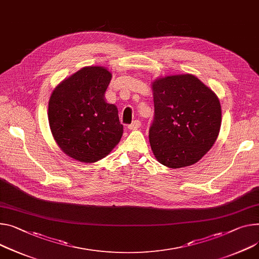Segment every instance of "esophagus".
Segmentation results:
<instances>
[{
  "label": "esophagus",
  "mask_w": 259,
  "mask_h": 259,
  "mask_svg": "<svg viewBox=\"0 0 259 259\" xmlns=\"http://www.w3.org/2000/svg\"><path fill=\"white\" fill-rule=\"evenodd\" d=\"M140 127H141V122L139 120H135L134 122H132V124L128 125V130H131V131H135V130H138Z\"/></svg>",
  "instance_id": "1"
}]
</instances>
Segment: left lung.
<instances>
[{
  "instance_id": "1",
  "label": "left lung",
  "mask_w": 259,
  "mask_h": 259,
  "mask_svg": "<svg viewBox=\"0 0 259 259\" xmlns=\"http://www.w3.org/2000/svg\"><path fill=\"white\" fill-rule=\"evenodd\" d=\"M154 120L149 142L158 163L176 169L196 164L212 147L222 121L215 93L190 73L152 82Z\"/></svg>"
}]
</instances>
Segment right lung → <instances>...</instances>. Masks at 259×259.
<instances>
[{
	"instance_id": "obj_1",
	"label": "right lung",
	"mask_w": 259,
	"mask_h": 259,
	"mask_svg": "<svg viewBox=\"0 0 259 259\" xmlns=\"http://www.w3.org/2000/svg\"><path fill=\"white\" fill-rule=\"evenodd\" d=\"M111 78L104 66H86L63 79L51 94L48 117L54 140L75 161L102 160L122 137L118 110L105 101Z\"/></svg>"
}]
</instances>
